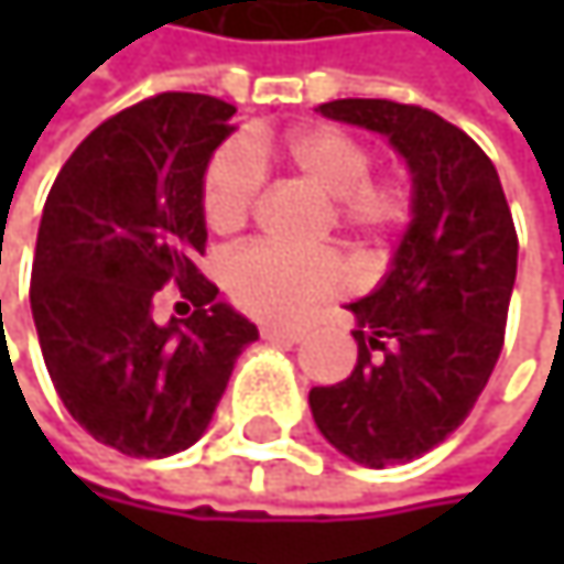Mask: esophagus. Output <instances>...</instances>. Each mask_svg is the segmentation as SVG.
<instances>
[{
	"instance_id": "34e87169",
	"label": "esophagus",
	"mask_w": 564,
	"mask_h": 564,
	"mask_svg": "<svg viewBox=\"0 0 564 564\" xmlns=\"http://www.w3.org/2000/svg\"><path fill=\"white\" fill-rule=\"evenodd\" d=\"M261 336H264V339H278V343H300V339H303V329H300V326L264 323V326H261Z\"/></svg>"
}]
</instances>
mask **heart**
Here are the masks:
<instances>
[{
  "label": "heart",
  "instance_id": "heart-1",
  "mask_svg": "<svg viewBox=\"0 0 564 564\" xmlns=\"http://www.w3.org/2000/svg\"><path fill=\"white\" fill-rule=\"evenodd\" d=\"M283 160L319 192L333 195L336 221L362 238L379 241L411 218V182L401 172L372 175V150L339 127H300L281 143ZM268 147L251 140L225 143L202 175V218L208 231L231 235L251 218L264 188ZM221 283L235 306L261 319H293L306 306L336 296L346 286V268L329 251H290L281 245H248L235 251Z\"/></svg>",
  "mask_w": 564,
  "mask_h": 564
}]
</instances>
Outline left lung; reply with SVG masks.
Wrapping results in <instances>:
<instances>
[{
  "instance_id": "left-lung-1",
  "label": "left lung",
  "mask_w": 564,
  "mask_h": 564,
  "mask_svg": "<svg viewBox=\"0 0 564 564\" xmlns=\"http://www.w3.org/2000/svg\"><path fill=\"white\" fill-rule=\"evenodd\" d=\"M329 120L386 133L411 170V225L356 313L349 379L310 392L323 437L356 464H408L464 424L507 336L516 225L490 156L444 117L394 100H329Z\"/></svg>"
}]
</instances>
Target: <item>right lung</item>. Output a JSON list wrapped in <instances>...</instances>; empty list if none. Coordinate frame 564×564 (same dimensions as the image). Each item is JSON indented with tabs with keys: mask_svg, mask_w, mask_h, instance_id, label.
Here are the masks:
<instances>
[{
	"mask_svg": "<svg viewBox=\"0 0 564 564\" xmlns=\"http://www.w3.org/2000/svg\"><path fill=\"white\" fill-rule=\"evenodd\" d=\"M208 94H156L104 120L61 166L32 261V316L70 417L130 457L192 447L258 326L218 303L205 254L202 175L235 130ZM178 285L192 317L160 327Z\"/></svg>",
	"mask_w": 564,
	"mask_h": 564,
	"instance_id": "obj_1",
	"label": "right lung"
}]
</instances>
